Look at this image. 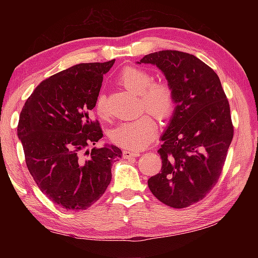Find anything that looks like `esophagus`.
<instances>
[{"label":"esophagus","instance_id":"34e87169","mask_svg":"<svg viewBox=\"0 0 258 258\" xmlns=\"http://www.w3.org/2000/svg\"><path fill=\"white\" fill-rule=\"evenodd\" d=\"M140 154L137 151H132V150H124L123 151V157L125 159H130V158H137L139 157Z\"/></svg>","mask_w":258,"mask_h":258}]
</instances>
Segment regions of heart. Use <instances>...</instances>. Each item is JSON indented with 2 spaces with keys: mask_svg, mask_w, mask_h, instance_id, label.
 I'll return each mask as SVG.
<instances>
[{
  "mask_svg": "<svg viewBox=\"0 0 258 258\" xmlns=\"http://www.w3.org/2000/svg\"><path fill=\"white\" fill-rule=\"evenodd\" d=\"M118 82L126 89L138 93L140 110L149 111L159 120H167L176 108V94L171 83L164 80L152 81L150 73L142 68L127 66L120 72ZM95 111L100 118L106 120L109 112L103 95L95 100ZM157 134V123L149 113L117 126L110 132V140L116 146L128 150H141L154 141Z\"/></svg>",
  "mask_w": 258,
  "mask_h": 258,
  "instance_id": "obj_1",
  "label": "heart"
}]
</instances>
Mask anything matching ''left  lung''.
Here are the masks:
<instances>
[{
	"label": "left lung",
	"instance_id": "8db88e82",
	"mask_svg": "<svg viewBox=\"0 0 258 258\" xmlns=\"http://www.w3.org/2000/svg\"><path fill=\"white\" fill-rule=\"evenodd\" d=\"M140 62L161 69L176 94L158 150L163 166L148 185L167 206L189 207L206 197L223 171L234 132L229 101L217 74L197 56L164 50Z\"/></svg>",
	"mask_w": 258,
	"mask_h": 258
}]
</instances>
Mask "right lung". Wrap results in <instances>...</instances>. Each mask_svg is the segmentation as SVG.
<instances>
[{
	"mask_svg": "<svg viewBox=\"0 0 258 258\" xmlns=\"http://www.w3.org/2000/svg\"><path fill=\"white\" fill-rule=\"evenodd\" d=\"M115 63H80L37 85L20 112L18 137L35 183L47 198L69 211L86 209L104 194L111 165L121 156L115 146H94L103 137L89 111L103 75Z\"/></svg>",
	"mask_w": 258,
	"mask_h": 258,
	"instance_id": "add662e5",
	"label": "right lung"
}]
</instances>
